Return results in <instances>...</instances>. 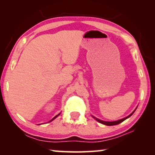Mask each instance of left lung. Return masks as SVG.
<instances>
[{"label":"left lung","instance_id":"left-lung-1","mask_svg":"<svg viewBox=\"0 0 155 155\" xmlns=\"http://www.w3.org/2000/svg\"><path fill=\"white\" fill-rule=\"evenodd\" d=\"M136 110V109H135ZM135 111H133L132 114H130L129 115H128V116H127V117H124V118H123V119H122V120H117V121H114V122H106V121H103V120H99V119H97V118H96V117H94V118H95L97 121L98 122H99L100 123H101V124H104V125H107V126H113V125H117V124H119L120 123H121V122H122L123 121H124L125 120H127L128 117H130L131 115H132L133 114V113L135 112Z\"/></svg>","mask_w":155,"mask_h":155}]
</instances>
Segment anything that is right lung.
I'll return each mask as SVG.
<instances>
[{"mask_svg":"<svg viewBox=\"0 0 155 155\" xmlns=\"http://www.w3.org/2000/svg\"><path fill=\"white\" fill-rule=\"evenodd\" d=\"M60 115V114H58V115H56V116H55V117H53V118H52V120H51V121H50V122H51V121H52V120H53L54 119H55V118H56V117H57V116H58V115Z\"/></svg>","mask_w":155,"mask_h":155,"instance_id":"1","label":"right lung"}]
</instances>
